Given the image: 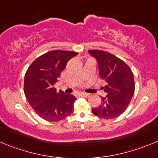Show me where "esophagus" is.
<instances>
[{
  "instance_id": "34e87169",
  "label": "esophagus",
  "mask_w": 158,
  "mask_h": 158,
  "mask_svg": "<svg viewBox=\"0 0 158 158\" xmlns=\"http://www.w3.org/2000/svg\"><path fill=\"white\" fill-rule=\"evenodd\" d=\"M80 96H81V97H85V98H88L90 96L89 94H88V93H80Z\"/></svg>"
}]
</instances>
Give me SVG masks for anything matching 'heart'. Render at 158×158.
<instances>
[{
	"mask_svg": "<svg viewBox=\"0 0 158 158\" xmlns=\"http://www.w3.org/2000/svg\"><path fill=\"white\" fill-rule=\"evenodd\" d=\"M88 59H91V58H88Z\"/></svg>",
	"mask_w": 158,
	"mask_h": 158,
	"instance_id": "heart-1",
	"label": "heart"
}]
</instances>
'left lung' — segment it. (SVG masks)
<instances>
[{
    "mask_svg": "<svg viewBox=\"0 0 158 158\" xmlns=\"http://www.w3.org/2000/svg\"><path fill=\"white\" fill-rule=\"evenodd\" d=\"M98 64L102 88L107 95L101 105L92 109L93 114L104 119L115 118L125 112L134 94V77L130 67L113 54L101 49L88 50Z\"/></svg>",
    "mask_w": 158,
    "mask_h": 158,
    "instance_id": "obj_1",
    "label": "left lung"
}]
</instances>
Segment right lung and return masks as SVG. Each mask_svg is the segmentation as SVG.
Listing matches in <instances>:
<instances>
[{"label":"right lung","instance_id":"right-lung-1","mask_svg":"<svg viewBox=\"0 0 158 158\" xmlns=\"http://www.w3.org/2000/svg\"><path fill=\"white\" fill-rule=\"evenodd\" d=\"M77 54L73 51H49L33 61L25 73V97L35 112L46 121H60L73 112L76 98L63 91L57 93L54 85L67 62Z\"/></svg>","mask_w":158,"mask_h":158}]
</instances>
